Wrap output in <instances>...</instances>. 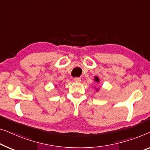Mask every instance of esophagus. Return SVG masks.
Instances as JSON below:
<instances>
[{"instance_id":"34e87169","label":"esophagus","mask_w":150,"mask_h":150,"mask_svg":"<svg viewBox=\"0 0 150 150\" xmlns=\"http://www.w3.org/2000/svg\"><path fill=\"white\" fill-rule=\"evenodd\" d=\"M74 81L75 82H77V83H79V82L81 81V78H79V77H75Z\"/></svg>"}]
</instances>
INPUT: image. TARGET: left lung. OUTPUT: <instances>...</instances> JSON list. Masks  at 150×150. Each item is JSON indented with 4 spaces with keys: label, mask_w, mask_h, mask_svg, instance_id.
I'll return each mask as SVG.
<instances>
[{
    "label": "left lung",
    "mask_w": 150,
    "mask_h": 150,
    "mask_svg": "<svg viewBox=\"0 0 150 150\" xmlns=\"http://www.w3.org/2000/svg\"><path fill=\"white\" fill-rule=\"evenodd\" d=\"M94 81H96V82H98L99 81V78L97 77H94ZM96 90L98 91V88H97Z\"/></svg>",
    "instance_id": "8db88e82"
}]
</instances>
